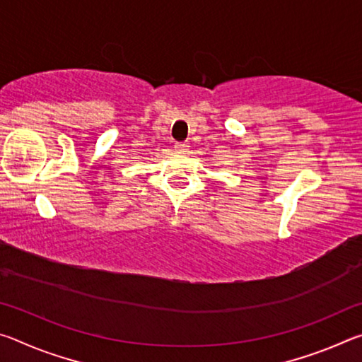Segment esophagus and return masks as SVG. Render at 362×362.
Instances as JSON below:
<instances>
[{
	"instance_id": "esophagus-1",
	"label": "esophagus",
	"mask_w": 362,
	"mask_h": 362,
	"mask_svg": "<svg viewBox=\"0 0 362 362\" xmlns=\"http://www.w3.org/2000/svg\"><path fill=\"white\" fill-rule=\"evenodd\" d=\"M174 148H175V151L183 153V151L188 150V144H185V142H175L174 144Z\"/></svg>"
}]
</instances>
